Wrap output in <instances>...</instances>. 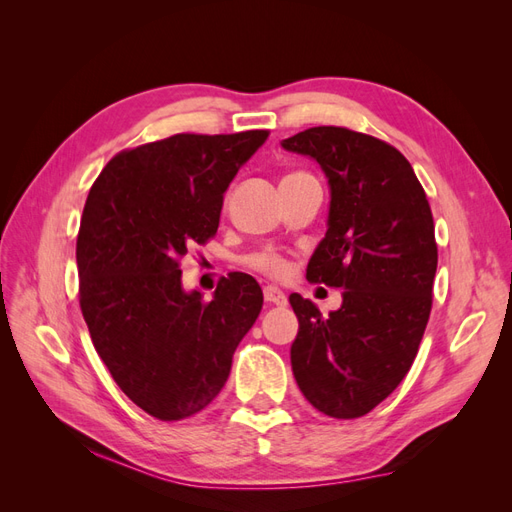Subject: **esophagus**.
<instances>
[{
  "label": "esophagus",
  "instance_id": "obj_1",
  "mask_svg": "<svg viewBox=\"0 0 512 512\" xmlns=\"http://www.w3.org/2000/svg\"><path fill=\"white\" fill-rule=\"evenodd\" d=\"M262 294H265V301H267L269 305L284 307V305L288 303L286 294H284L280 288H275V286H265V290H262Z\"/></svg>",
  "mask_w": 512,
  "mask_h": 512
}]
</instances>
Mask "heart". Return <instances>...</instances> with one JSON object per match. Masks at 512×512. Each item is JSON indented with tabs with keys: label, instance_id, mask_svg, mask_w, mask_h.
<instances>
[{
	"label": "heart",
	"instance_id": "1",
	"mask_svg": "<svg viewBox=\"0 0 512 512\" xmlns=\"http://www.w3.org/2000/svg\"><path fill=\"white\" fill-rule=\"evenodd\" d=\"M247 265H250L254 271H260V273H265L269 277H275V280H280V277H284L288 273L286 258L280 256V254H275V252H269V250L250 256Z\"/></svg>",
	"mask_w": 512,
	"mask_h": 512
}]
</instances>
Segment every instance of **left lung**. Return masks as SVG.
Instances as JSON below:
<instances>
[{
  "label": "left lung",
  "mask_w": 512,
  "mask_h": 512,
  "mask_svg": "<svg viewBox=\"0 0 512 512\" xmlns=\"http://www.w3.org/2000/svg\"><path fill=\"white\" fill-rule=\"evenodd\" d=\"M282 147L314 158L331 185L329 228L307 280L344 288L329 316L290 294L292 374L322 414L359 418L397 389L421 346L438 267L431 207L410 162L376 136L318 126Z\"/></svg>",
  "instance_id": "8db88e82"
}]
</instances>
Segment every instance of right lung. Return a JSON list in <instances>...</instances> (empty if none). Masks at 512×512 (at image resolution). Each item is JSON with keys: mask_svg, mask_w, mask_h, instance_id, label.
I'll return each instance as SVG.
<instances>
[{"mask_svg": "<svg viewBox=\"0 0 512 512\" xmlns=\"http://www.w3.org/2000/svg\"><path fill=\"white\" fill-rule=\"evenodd\" d=\"M267 136L185 132L123 149L89 190L76 239L81 312L119 389L160 421L211 404L262 309L252 275L222 277L203 301L181 288L179 265L218 232L224 192Z\"/></svg>", "mask_w": 512, "mask_h": 512, "instance_id": "right-lung-1", "label": "right lung"}]
</instances>
